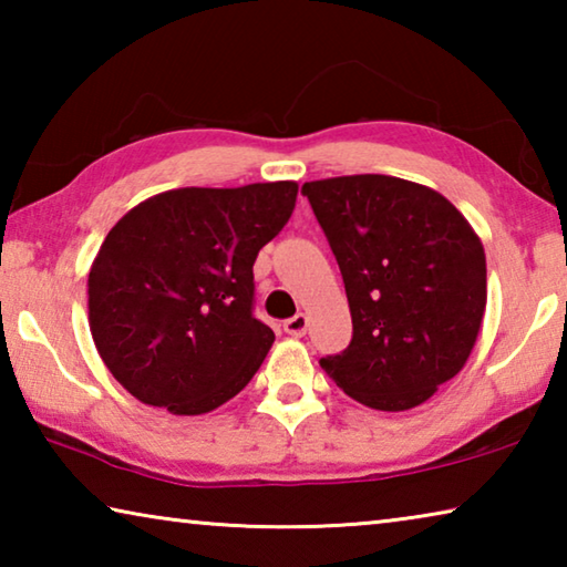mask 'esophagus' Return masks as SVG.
Segmentation results:
<instances>
[{"label":"esophagus","instance_id":"34e87169","mask_svg":"<svg viewBox=\"0 0 567 567\" xmlns=\"http://www.w3.org/2000/svg\"><path fill=\"white\" fill-rule=\"evenodd\" d=\"M307 315L305 312H297L295 318H290V320H285V332L287 334H292V338H302V334L307 332Z\"/></svg>","mask_w":567,"mask_h":567}]
</instances>
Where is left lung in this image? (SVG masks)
<instances>
[{
  "instance_id": "left-lung-1",
  "label": "left lung",
  "mask_w": 567,
  "mask_h": 567,
  "mask_svg": "<svg viewBox=\"0 0 567 567\" xmlns=\"http://www.w3.org/2000/svg\"><path fill=\"white\" fill-rule=\"evenodd\" d=\"M340 265L352 340L320 364L372 410L417 408L465 368L487 302L485 249L440 192L390 175L305 182Z\"/></svg>"
}]
</instances>
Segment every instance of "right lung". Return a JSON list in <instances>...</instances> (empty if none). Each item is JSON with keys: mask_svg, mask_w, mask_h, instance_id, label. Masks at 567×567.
Masks as SVG:
<instances>
[{"mask_svg": "<svg viewBox=\"0 0 567 567\" xmlns=\"http://www.w3.org/2000/svg\"><path fill=\"white\" fill-rule=\"evenodd\" d=\"M295 199L297 182L179 187L110 229L90 267V330L130 395L205 415L252 380L275 342L252 315V265Z\"/></svg>", "mask_w": 567, "mask_h": 567, "instance_id": "right-lung-1", "label": "right lung"}]
</instances>
